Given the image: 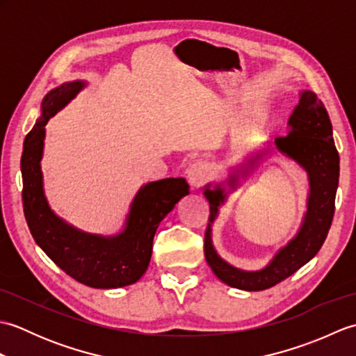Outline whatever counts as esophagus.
I'll return each instance as SVG.
<instances>
[{
  "mask_svg": "<svg viewBox=\"0 0 356 356\" xmlns=\"http://www.w3.org/2000/svg\"><path fill=\"white\" fill-rule=\"evenodd\" d=\"M209 179V166L205 162H194L190 168H188V184L191 185L193 190H199L207 184Z\"/></svg>",
  "mask_w": 356,
  "mask_h": 356,
  "instance_id": "obj_1",
  "label": "esophagus"
}]
</instances>
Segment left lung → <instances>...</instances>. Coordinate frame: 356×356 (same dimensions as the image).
I'll use <instances>...</instances> for the list:
<instances>
[{
    "label": "left lung",
    "instance_id": "1",
    "mask_svg": "<svg viewBox=\"0 0 356 356\" xmlns=\"http://www.w3.org/2000/svg\"><path fill=\"white\" fill-rule=\"evenodd\" d=\"M289 131L275 139V151L297 162L307 172L309 195L306 214L300 229L280 248L266 266L259 270H245L232 266L217 254L213 245V223L228 194L240 186L272 148L246 157V162L234 166L225 182L205 185L203 195L209 202V222L205 232V259L216 277L241 291H264L291 277L320 251L330 229L335 213V195L339 177V156L335 148L332 124L323 102L311 90L300 93L298 105L287 120Z\"/></svg>",
    "mask_w": 356,
    "mask_h": 356
}]
</instances>
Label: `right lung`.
<instances>
[{"label":"right lung","mask_w":356,"mask_h":356,"mask_svg":"<svg viewBox=\"0 0 356 356\" xmlns=\"http://www.w3.org/2000/svg\"><path fill=\"white\" fill-rule=\"evenodd\" d=\"M86 86V81L64 82L42 99L41 118L26 136L21 156L22 207L36 245L56 266L86 286L116 289L136 283L145 274L156 229L176 203L190 194V186L184 177L140 186L122 231L115 236L84 232L53 213L44 194L41 171L45 124Z\"/></svg>","instance_id":"obj_1"}]
</instances>
